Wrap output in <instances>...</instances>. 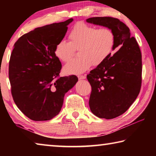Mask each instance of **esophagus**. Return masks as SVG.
I'll use <instances>...</instances> for the list:
<instances>
[{"label": "esophagus", "mask_w": 156, "mask_h": 156, "mask_svg": "<svg viewBox=\"0 0 156 156\" xmlns=\"http://www.w3.org/2000/svg\"><path fill=\"white\" fill-rule=\"evenodd\" d=\"M78 77L79 80H83V79H85V78H86L87 76H86V75H84V76H78Z\"/></svg>", "instance_id": "esophagus-1"}]
</instances>
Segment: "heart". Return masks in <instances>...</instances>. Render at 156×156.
Listing matches in <instances>:
<instances>
[{
	"label": "heart",
	"mask_w": 156,
	"mask_h": 156,
	"mask_svg": "<svg viewBox=\"0 0 156 156\" xmlns=\"http://www.w3.org/2000/svg\"><path fill=\"white\" fill-rule=\"evenodd\" d=\"M69 42L62 40L56 44L54 55L62 62H67L78 49L79 58L71 60L63 70L67 74H80L102 64L111 55L115 45V35L109 28L97 29L78 23L69 34Z\"/></svg>",
	"instance_id": "obj_1"
}]
</instances>
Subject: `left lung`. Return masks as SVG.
<instances>
[{"label":"left lung","instance_id":"obj_1","mask_svg":"<svg viewBox=\"0 0 156 156\" xmlns=\"http://www.w3.org/2000/svg\"><path fill=\"white\" fill-rule=\"evenodd\" d=\"M86 21L110 29L115 35L113 50L119 49L87 76L91 86V112L98 118L112 119L125 113L140 91L141 51L129 28L118 18L93 17Z\"/></svg>","mask_w":156,"mask_h":156}]
</instances>
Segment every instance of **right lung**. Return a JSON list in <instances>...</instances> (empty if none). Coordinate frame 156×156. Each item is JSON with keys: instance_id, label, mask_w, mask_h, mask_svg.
Returning <instances> with one entry per match:
<instances>
[{"instance_id": "1", "label": "right lung", "mask_w": 156, "mask_h": 156, "mask_svg": "<svg viewBox=\"0 0 156 156\" xmlns=\"http://www.w3.org/2000/svg\"><path fill=\"white\" fill-rule=\"evenodd\" d=\"M73 18L36 28L16 42L9 64L12 94L18 109L34 121L49 120L58 114L65 94L78 79L60 77L62 65L55 56Z\"/></svg>"}]
</instances>
